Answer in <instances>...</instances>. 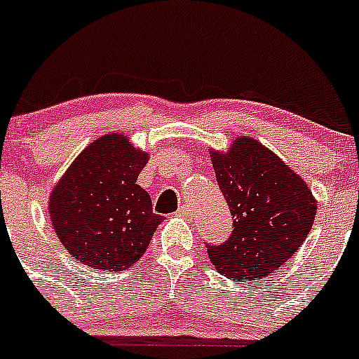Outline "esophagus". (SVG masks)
<instances>
[{
	"mask_svg": "<svg viewBox=\"0 0 359 359\" xmlns=\"http://www.w3.org/2000/svg\"><path fill=\"white\" fill-rule=\"evenodd\" d=\"M177 215H179V217H189L191 215V208H189V206L182 205L179 208V212H177Z\"/></svg>",
	"mask_w": 359,
	"mask_h": 359,
	"instance_id": "esophagus-1",
	"label": "esophagus"
}]
</instances>
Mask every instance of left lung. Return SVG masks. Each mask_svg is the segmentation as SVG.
<instances>
[{
  "mask_svg": "<svg viewBox=\"0 0 359 359\" xmlns=\"http://www.w3.org/2000/svg\"><path fill=\"white\" fill-rule=\"evenodd\" d=\"M210 156L234 219L222 245H206L210 262L222 276L264 280L306 241L316 200L290 166L252 137H238L227 153Z\"/></svg>",
  "mask_w": 359,
  "mask_h": 359,
  "instance_id": "8db88e82",
  "label": "left lung"
}]
</instances>
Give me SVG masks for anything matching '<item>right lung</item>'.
I'll return each mask as SVG.
<instances>
[{
	"instance_id": "right-lung-1",
	"label": "right lung",
	"mask_w": 359,
	"mask_h": 359,
	"mask_svg": "<svg viewBox=\"0 0 359 359\" xmlns=\"http://www.w3.org/2000/svg\"><path fill=\"white\" fill-rule=\"evenodd\" d=\"M149 154L121 133L86 146L50 194L60 243L88 267L123 271L144 255L163 217L137 184Z\"/></svg>"
}]
</instances>
